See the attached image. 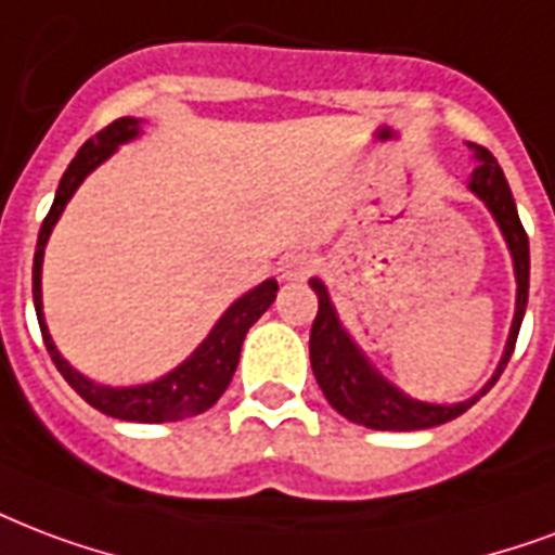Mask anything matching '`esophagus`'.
I'll list each match as a JSON object with an SVG mask.
<instances>
[{
	"mask_svg": "<svg viewBox=\"0 0 555 555\" xmlns=\"http://www.w3.org/2000/svg\"><path fill=\"white\" fill-rule=\"evenodd\" d=\"M317 268V256L314 253H306V249H296V253H287L279 261V276L294 282V279H306L311 270Z\"/></svg>",
	"mask_w": 555,
	"mask_h": 555,
	"instance_id": "obj_1",
	"label": "esophagus"
}]
</instances>
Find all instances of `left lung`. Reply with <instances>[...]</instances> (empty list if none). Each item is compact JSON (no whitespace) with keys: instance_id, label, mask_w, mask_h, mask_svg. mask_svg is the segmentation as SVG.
Here are the masks:
<instances>
[{"instance_id":"8db88e82","label":"left lung","mask_w":555,"mask_h":555,"mask_svg":"<svg viewBox=\"0 0 555 555\" xmlns=\"http://www.w3.org/2000/svg\"><path fill=\"white\" fill-rule=\"evenodd\" d=\"M475 154L477 168L472 171L468 180V192L477 194L486 203V209L492 211L494 223L501 227V235L509 247L515 268V317L509 325V337H506V349H503L498 370L492 378L486 380L483 390L475 392L472 399L456 401V404H434V401L410 399L408 392L399 390L396 384L384 378L372 361L363 354V349L352 340V334L346 332L337 308H334L328 287L320 279H311L308 285L314 287L320 308H317V320L311 325V370L320 384V390L328 399L340 416H346L354 425L372 430H425L446 425L451 418L463 416L465 410L472 408L480 396L492 390L494 380L501 378L503 366L509 363L518 340V328H521L524 311H527V294H530V241L521 227L518 209H515L513 192L503 177L501 165L486 147L468 145Z\"/></svg>"}]
</instances>
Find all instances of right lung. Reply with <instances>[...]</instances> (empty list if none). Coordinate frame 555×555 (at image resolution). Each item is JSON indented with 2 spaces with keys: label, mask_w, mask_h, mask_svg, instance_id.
I'll return each instance as SVG.
<instances>
[{
  "label": "right lung",
  "mask_w": 555,
  "mask_h": 555,
  "mask_svg": "<svg viewBox=\"0 0 555 555\" xmlns=\"http://www.w3.org/2000/svg\"><path fill=\"white\" fill-rule=\"evenodd\" d=\"M142 133V118L125 116L107 125L99 137H92L90 142H83L78 156L72 159L66 175L61 177L57 194L46 221L37 235V249H34V311L40 320L42 344L52 354L54 366L61 372L72 390L78 392L80 399L92 404L101 413H107L113 418H125V422H145V425H159V422H180V418H192L203 410H209L215 401L221 399L223 390L230 387L235 366L241 358V344L247 337L249 325L256 323L276 299V279H264L261 285L238 296L221 320L211 325V332L206 334L197 349L185 358L177 370L165 372L163 378L147 380V384H133V387H107V384H95L87 375H80L54 346L46 317H42V256H46V241L52 235L54 223L66 209V203L72 201V194L78 192V185L99 168L104 159L116 154L118 145H125L130 139H137Z\"/></svg>",
  "instance_id": "right-lung-1"
}]
</instances>
